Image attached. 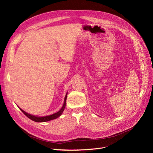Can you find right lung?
I'll use <instances>...</instances> for the list:
<instances>
[{
  "label": "right lung",
  "mask_w": 153,
  "mask_h": 153,
  "mask_svg": "<svg viewBox=\"0 0 153 153\" xmlns=\"http://www.w3.org/2000/svg\"><path fill=\"white\" fill-rule=\"evenodd\" d=\"M66 98H67V94L65 96V98H64V105L62 106V107L61 108V109L60 110L59 112H57V113H55L52 115H47V116H45V117H36V116H34V115H30L29 114H27L25 112H24V110H22L21 108L20 110L22 111V112L24 113L26 116L29 118L30 119L32 120V121H34L35 122H46V121H51V120H53V119H55L57 118L58 117H59L60 115H61L63 111L64 110V108H65V106H66Z\"/></svg>",
  "instance_id": "add662e5"
}]
</instances>
